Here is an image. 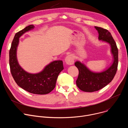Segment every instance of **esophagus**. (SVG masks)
Here are the masks:
<instances>
[{
  "instance_id": "1",
  "label": "esophagus",
  "mask_w": 128,
  "mask_h": 128,
  "mask_svg": "<svg viewBox=\"0 0 128 128\" xmlns=\"http://www.w3.org/2000/svg\"><path fill=\"white\" fill-rule=\"evenodd\" d=\"M65 62L66 63V64L71 65L74 64V58H73V57L71 55H68L65 58Z\"/></svg>"
}]
</instances>
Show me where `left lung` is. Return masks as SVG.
I'll list each match as a JSON object with an SVG mask.
<instances>
[{
  "instance_id": "8db88e82",
  "label": "left lung",
  "mask_w": 128,
  "mask_h": 128,
  "mask_svg": "<svg viewBox=\"0 0 128 128\" xmlns=\"http://www.w3.org/2000/svg\"><path fill=\"white\" fill-rule=\"evenodd\" d=\"M95 28L99 34V40L110 45L114 60L110 66L101 72L91 71L79 61L75 62L74 65L79 71L76 85L80 90L86 92L98 90L110 83L116 74L118 65V49L111 33L102 28L96 26Z\"/></svg>"
}]
</instances>
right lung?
Wrapping results in <instances>:
<instances>
[{"mask_svg": "<svg viewBox=\"0 0 128 128\" xmlns=\"http://www.w3.org/2000/svg\"><path fill=\"white\" fill-rule=\"evenodd\" d=\"M34 27L33 25H29L15 34L10 50V66L12 75L20 87L30 93L44 95L54 90L58 76L64 68L62 61H54L47 65L40 72L37 74H30L19 65L16 57L19 38Z\"/></svg>", "mask_w": 128, "mask_h": 128, "instance_id": "right-lung-1", "label": "right lung"}]
</instances>
